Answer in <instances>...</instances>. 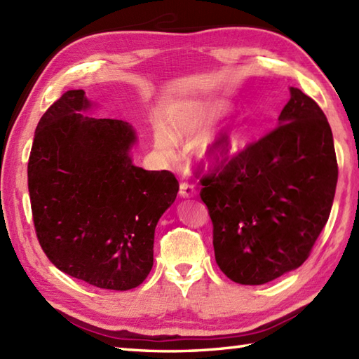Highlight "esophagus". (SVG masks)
Masks as SVG:
<instances>
[{
	"label": "esophagus",
	"mask_w": 359,
	"mask_h": 359,
	"mask_svg": "<svg viewBox=\"0 0 359 359\" xmlns=\"http://www.w3.org/2000/svg\"><path fill=\"white\" fill-rule=\"evenodd\" d=\"M179 193H180L182 197H194L197 194V189L193 184H188V182H182Z\"/></svg>",
	"instance_id": "esophagus-1"
}]
</instances>
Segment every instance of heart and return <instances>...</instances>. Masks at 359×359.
<instances>
[{
  "instance_id": "b5f03b06",
  "label": "heart",
  "mask_w": 359,
  "mask_h": 359,
  "mask_svg": "<svg viewBox=\"0 0 359 359\" xmlns=\"http://www.w3.org/2000/svg\"><path fill=\"white\" fill-rule=\"evenodd\" d=\"M220 111L217 108H184L174 111L168 118V130L163 125L154 128V143L156 148L163 156L171 157L174 154V137H189L208 128L217 118ZM241 147V134L231 131L219 137L211 133H202L197 135L194 142V149L202 158L210 163H220L233 158L238 154Z\"/></svg>"
}]
</instances>
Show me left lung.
Masks as SVG:
<instances>
[{
	"mask_svg": "<svg viewBox=\"0 0 359 359\" xmlns=\"http://www.w3.org/2000/svg\"><path fill=\"white\" fill-rule=\"evenodd\" d=\"M279 126L201 179L219 269L261 285L307 261L330 216L338 162L318 103L290 88Z\"/></svg>",
	"mask_w": 359,
	"mask_h": 359,
	"instance_id": "left-lung-1",
	"label": "left lung"
}]
</instances>
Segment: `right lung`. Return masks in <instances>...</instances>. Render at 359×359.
Returning <instances> with one entry per match:
<instances>
[{"label": "right lung", "mask_w": 359, "mask_h": 359, "mask_svg": "<svg viewBox=\"0 0 359 359\" xmlns=\"http://www.w3.org/2000/svg\"><path fill=\"white\" fill-rule=\"evenodd\" d=\"M85 90H67L43 114L27 165L38 242L58 270L106 290H129L154 262V231L179 182L134 166L131 125L79 114Z\"/></svg>", "instance_id": "obj_1"}]
</instances>
